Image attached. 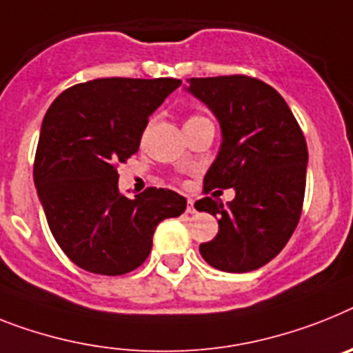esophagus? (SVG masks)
I'll use <instances>...</instances> for the list:
<instances>
[{
  "mask_svg": "<svg viewBox=\"0 0 353 353\" xmlns=\"http://www.w3.org/2000/svg\"><path fill=\"white\" fill-rule=\"evenodd\" d=\"M197 210H195V204H194V199H188V204H186V213H195Z\"/></svg>",
  "mask_w": 353,
  "mask_h": 353,
  "instance_id": "1",
  "label": "esophagus"
}]
</instances>
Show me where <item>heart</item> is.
Here are the masks:
<instances>
[{"instance_id": "b5f03b06", "label": "heart", "mask_w": 353, "mask_h": 353, "mask_svg": "<svg viewBox=\"0 0 353 353\" xmlns=\"http://www.w3.org/2000/svg\"><path fill=\"white\" fill-rule=\"evenodd\" d=\"M199 118H204V117H192L190 120H199ZM190 120H188V121H190Z\"/></svg>"}]
</instances>
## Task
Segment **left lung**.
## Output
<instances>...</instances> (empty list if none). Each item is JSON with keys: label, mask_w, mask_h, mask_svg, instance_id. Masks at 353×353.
I'll return each instance as SVG.
<instances>
[{"label": "left lung", "mask_w": 353, "mask_h": 353, "mask_svg": "<svg viewBox=\"0 0 353 353\" xmlns=\"http://www.w3.org/2000/svg\"><path fill=\"white\" fill-rule=\"evenodd\" d=\"M215 114L221 149L204 176V192L233 188L226 206L195 203L219 217V233L199 245L219 271L248 272L271 262L294 233L307 177V143L282 94L245 75L190 79L185 88Z\"/></svg>", "instance_id": "8db88e82"}]
</instances>
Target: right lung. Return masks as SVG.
<instances>
[{
	"instance_id": "obj_1",
	"label": "right lung",
	"mask_w": 353,
	"mask_h": 353,
	"mask_svg": "<svg viewBox=\"0 0 353 353\" xmlns=\"http://www.w3.org/2000/svg\"><path fill=\"white\" fill-rule=\"evenodd\" d=\"M179 85L177 79H97L59 94L44 114L34 183L53 239L79 268L105 276L134 271L159 222L185 212V197L168 188L125 197L117 170Z\"/></svg>"
}]
</instances>
